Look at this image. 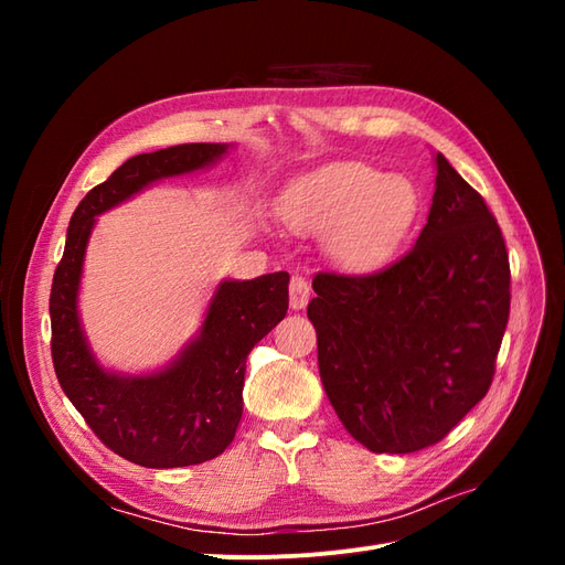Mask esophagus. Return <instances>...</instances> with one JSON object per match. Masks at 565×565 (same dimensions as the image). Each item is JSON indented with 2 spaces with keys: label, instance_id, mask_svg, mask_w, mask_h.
Wrapping results in <instances>:
<instances>
[{
  "label": "esophagus",
  "instance_id": "34e87169",
  "mask_svg": "<svg viewBox=\"0 0 565 565\" xmlns=\"http://www.w3.org/2000/svg\"><path fill=\"white\" fill-rule=\"evenodd\" d=\"M311 299V285L303 276H292L289 280V306L292 309H303L306 303Z\"/></svg>",
  "mask_w": 565,
  "mask_h": 565
}]
</instances>
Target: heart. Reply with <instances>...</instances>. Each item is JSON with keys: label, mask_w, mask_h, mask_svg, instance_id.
Wrapping results in <instances>:
<instances>
[{"label": "heart", "mask_w": 565, "mask_h": 565, "mask_svg": "<svg viewBox=\"0 0 565 565\" xmlns=\"http://www.w3.org/2000/svg\"><path fill=\"white\" fill-rule=\"evenodd\" d=\"M282 216L301 233H330V254L351 268L391 259L419 212L415 185L361 162L322 167L282 198Z\"/></svg>", "instance_id": "heart-1"}]
</instances>
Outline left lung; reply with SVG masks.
<instances>
[{
    "label": "left lung",
    "instance_id": "left-lung-1",
    "mask_svg": "<svg viewBox=\"0 0 565 565\" xmlns=\"http://www.w3.org/2000/svg\"><path fill=\"white\" fill-rule=\"evenodd\" d=\"M502 231L481 193L436 156L429 221L372 273L320 270L309 320L318 370L344 429L372 452L446 438L494 374L511 303Z\"/></svg>",
    "mask_w": 565,
    "mask_h": 565
}]
</instances>
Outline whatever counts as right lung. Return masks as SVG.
<instances>
[{
  "label": "right lung",
  "instance_id": "add662e5",
  "mask_svg": "<svg viewBox=\"0 0 565 565\" xmlns=\"http://www.w3.org/2000/svg\"><path fill=\"white\" fill-rule=\"evenodd\" d=\"M224 152L221 143H183L117 167L77 204L51 282V358L61 388L106 448L148 469L202 465L231 446L243 417L247 355L285 318L289 273L221 282L202 334L179 361L125 380L98 367L84 344L77 320L84 249L94 216L152 181L193 172Z\"/></svg>",
  "mask_w": 565,
  "mask_h": 565
}]
</instances>
